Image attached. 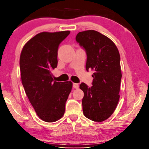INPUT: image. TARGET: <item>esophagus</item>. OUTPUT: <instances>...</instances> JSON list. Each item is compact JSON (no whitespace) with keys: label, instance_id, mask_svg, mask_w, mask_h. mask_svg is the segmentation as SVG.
Wrapping results in <instances>:
<instances>
[{"label":"esophagus","instance_id":"1","mask_svg":"<svg viewBox=\"0 0 149 149\" xmlns=\"http://www.w3.org/2000/svg\"><path fill=\"white\" fill-rule=\"evenodd\" d=\"M73 87H74V89H78V88H79V84H73Z\"/></svg>","mask_w":149,"mask_h":149}]
</instances>
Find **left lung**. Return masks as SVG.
Returning <instances> with one entry per match:
<instances>
[{
  "label": "left lung",
  "instance_id": "obj_1",
  "mask_svg": "<svg viewBox=\"0 0 149 149\" xmlns=\"http://www.w3.org/2000/svg\"><path fill=\"white\" fill-rule=\"evenodd\" d=\"M75 39L87 52L86 70L94 71L93 86L81 83L85 116L94 122L107 120L116 108L120 99L122 71L120 56L112 40L95 30L78 33Z\"/></svg>",
  "mask_w": 149,
  "mask_h": 149
}]
</instances>
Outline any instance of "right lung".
<instances>
[{"mask_svg": "<svg viewBox=\"0 0 149 149\" xmlns=\"http://www.w3.org/2000/svg\"><path fill=\"white\" fill-rule=\"evenodd\" d=\"M70 31L41 32L29 39L19 58L21 79L25 92L39 118L54 122L64 114L72 81L56 82L52 71L57 67L58 48Z\"/></svg>", "mask_w": 149, "mask_h": 149, "instance_id": "obj_1", "label": "right lung"}]
</instances>
